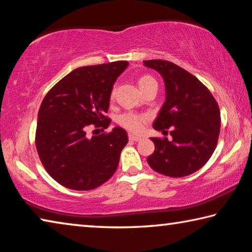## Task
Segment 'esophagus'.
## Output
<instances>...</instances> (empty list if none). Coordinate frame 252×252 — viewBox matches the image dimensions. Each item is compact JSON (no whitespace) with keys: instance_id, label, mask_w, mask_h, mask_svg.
Instances as JSON below:
<instances>
[{"instance_id":"1","label":"esophagus","mask_w":252,"mask_h":252,"mask_svg":"<svg viewBox=\"0 0 252 252\" xmlns=\"http://www.w3.org/2000/svg\"><path fill=\"white\" fill-rule=\"evenodd\" d=\"M129 140H131V141H140L141 140V138L138 135H133V134H129Z\"/></svg>"}]
</instances>
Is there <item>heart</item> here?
<instances>
[{
	"instance_id": "heart-1",
	"label": "heart",
	"mask_w": 252,
	"mask_h": 252,
	"mask_svg": "<svg viewBox=\"0 0 252 252\" xmlns=\"http://www.w3.org/2000/svg\"><path fill=\"white\" fill-rule=\"evenodd\" d=\"M138 84L140 89H141V91H143L146 90L149 85L157 84V82L151 75L144 74L139 78ZM148 121H149L148 114L133 112V111H126V112L122 113L121 116L118 118L119 125H120L122 127H125L126 130L133 132V133H140V132L143 130V127Z\"/></svg>"
}]
</instances>
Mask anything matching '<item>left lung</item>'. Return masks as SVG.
<instances>
[{
  "label": "left lung",
  "mask_w": 252,
  "mask_h": 252,
  "mask_svg": "<svg viewBox=\"0 0 252 252\" xmlns=\"http://www.w3.org/2000/svg\"><path fill=\"white\" fill-rule=\"evenodd\" d=\"M144 65L159 72L165 84V102L153 127L168 138H151L155 152L148 163L172 178L198 171L210 159L220 133V110L211 92L189 72L164 60H148Z\"/></svg>",
  "instance_id": "8db88e82"
}]
</instances>
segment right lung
<instances>
[{
	"mask_svg": "<svg viewBox=\"0 0 252 252\" xmlns=\"http://www.w3.org/2000/svg\"><path fill=\"white\" fill-rule=\"evenodd\" d=\"M127 64L116 61L79 67L60 80L42 101L35 147L46 172L61 186L92 190L116 172L127 143L126 130L117 126L91 138L87 132L89 127L109 126L105 113L111 91Z\"/></svg>",
	"mask_w": 252,
	"mask_h": 252,
	"instance_id": "obj_1",
	"label": "right lung"
}]
</instances>
